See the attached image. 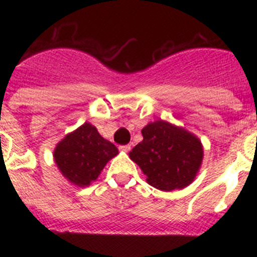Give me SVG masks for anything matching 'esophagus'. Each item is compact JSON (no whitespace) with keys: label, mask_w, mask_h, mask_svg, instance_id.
Returning a JSON list of instances; mask_svg holds the SVG:
<instances>
[{"label":"esophagus","mask_w":257,"mask_h":257,"mask_svg":"<svg viewBox=\"0 0 257 257\" xmlns=\"http://www.w3.org/2000/svg\"><path fill=\"white\" fill-rule=\"evenodd\" d=\"M131 149V147L128 144H126V145H119V151H122V152H128Z\"/></svg>","instance_id":"obj_1"}]
</instances>
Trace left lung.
<instances>
[{
	"label": "left lung",
	"mask_w": 257,
	"mask_h": 257,
	"mask_svg": "<svg viewBox=\"0 0 257 257\" xmlns=\"http://www.w3.org/2000/svg\"><path fill=\"white\" fill-rule=\"evenodd\" d=\"M143 142L130 152L152 187L170 192L189 185L202 163L201 142L188 131L165 121L142 130Z\"/></svg>",
	"instance_id": "8db88e82"
}]
</instances>
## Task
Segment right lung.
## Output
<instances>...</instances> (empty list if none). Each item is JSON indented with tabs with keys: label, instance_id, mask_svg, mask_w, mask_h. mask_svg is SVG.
<instances>
[{
	"label": "right lung",
	"instance_id": "right-lung-1",
	"mask_svg": "<svg viewBox=\"0 0 257 257\" xmlns=\"http://www.w3.org/2000/svg\"><path fill=\"white\" fill-rule=\"evenodd\" d=\"M118 154V149L90 123H83L61 140L54 158L61 174L70 183L85 187L96 180L104 166Z\"/></svg>",
	"mask_w": 257,
	"mask_h": 257
}]
</instances>
